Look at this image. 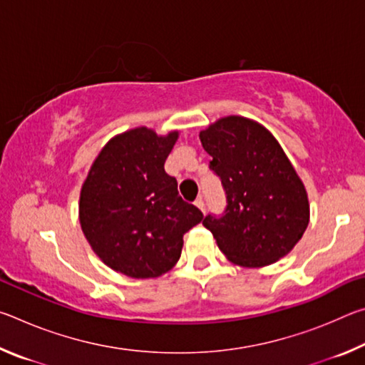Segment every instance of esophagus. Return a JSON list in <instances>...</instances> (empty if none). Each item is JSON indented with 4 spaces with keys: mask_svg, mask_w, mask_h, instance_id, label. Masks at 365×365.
Segmentation results:
<instances>
[{
    "mask_svg": "<svg viewBox=\"0 0 365 365\" xmlns=\"http://www.w3.org/2000/svg\"><path fill=\"white\" fill-rule=\"evenodd\" d=\"M195 206L197 209H201L202 212H206V206H205V201H202V197H197V200L195 201Z\"/></svg>",
    "mask_w": 365,
    "mask_h": 365,
    "instance_id": "34e87169",
    "label": "esophagus"
}]
</instances>
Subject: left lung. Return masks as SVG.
<instances>
[{"instance_id":"left-lung-1","label":"left lung","mask_w":365,"mask_h":365,"mask_svg":"<svg viewBox=\"0 0 365 365\" xmlns=\"http://www.w3.org/2000/svg\"><path fill=\"white\" fill-rule=\"evenodd\" d=\"M209 168L227 195L224 214L202 220L219 250L242 267L287 256L309 224L304 185L267 128L242 115L222 117L200 132Z\"/></svg>"}]
</instances>
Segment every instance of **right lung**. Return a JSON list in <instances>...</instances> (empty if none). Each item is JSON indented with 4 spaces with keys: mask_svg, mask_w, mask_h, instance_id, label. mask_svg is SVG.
<instances>
[{
    "mask_svg": "<svg viewBox=\"0 0 365 365\" xmlns=\"http://www.w3.org/2000/svg\"><path fill=\"white\" fill-rule=\"evenodd\" d=\"M177 138L178 132L160 137L146 127L117 135L98 154L80 191V225L91 250L132 279L174 267L183 235L202 220L164 170Z\"/></svg>",
    "mask_w": 365,
    "mask_h": 365,
    "instance_id": "obj_1",
    "label": "right lung"
}]
</instances>
